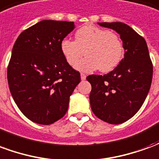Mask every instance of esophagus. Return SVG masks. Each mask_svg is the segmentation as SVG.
<instances>
[{
	"label": "esophagus",
	"instance_id": "esophagus-1",
	"mask_svg": "<svg viewBox=\"0 0 159 159\" xmlns=\"http://www.w3.org/2000/svg\"><path fill=\"white\" fill-rule=\"evenodd\" d=\"M81 79L82 80L86 79V75H85V74H83V73H81Z\"/></svg>",
	"mask_w": 159,
	"mask_h": 159
}]
</instances>
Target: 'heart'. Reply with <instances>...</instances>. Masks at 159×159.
Listing matches in <instances>:
<instances>
[{
	"mask_svg": "<svg viewBox=\"0 0 159 159\" xmlns=\"http://www.w3.org/2000/svg\"><path fill=\"white\" fill-rule=\"evenodd\" d=\"M85 59H79L84 54ZM60 51L70 66L83 72H92L100 69L109 72L115 69L123 54V42L116 33L93 25L83 26L75 33V41L68 38L60 42Z\"/></svg>",
	"mask_w": 159,
	"mask_h": 159,
	"instance_id": "obj_1",
	"label": "heart"
}]
</instances>
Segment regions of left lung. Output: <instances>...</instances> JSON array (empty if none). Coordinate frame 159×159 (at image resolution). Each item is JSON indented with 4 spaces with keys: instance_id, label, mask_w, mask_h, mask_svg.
<instances>
[{
    "instance_id": "obj_1",
    "label": "left lung",
    "mask_w": 159,
    "mask_h": 159,
    "mask_svg": "<svg viewBox=\"0 0 159 159\" xmlns=\"http://www.w3.org/2000/svg\"><path fill=\"white\" fill-rule=\"evenodd\" d=\"M98 25L119 35L124 57L112 71L87 77L92 86L90 106L100 119L120 124L130 119L143 105L152 84V64L147 42L130 26L121 22Z\"/></svg>"
}]
</instances>
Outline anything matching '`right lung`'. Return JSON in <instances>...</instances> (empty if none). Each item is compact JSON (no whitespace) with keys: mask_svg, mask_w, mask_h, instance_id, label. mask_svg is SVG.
Listing matches in <instances>:
<instances>
[{"mask_svg":"<svg viewBox=\"0 0 159 159\" xmlns=\"http://www.w3.org/2000/svg\"><path fill=\"white\" fill-rule=\"evenodd\" d=\"M74 22L42 20L16 40L7 68L9 89L28 119L43 125L65 116L70 96L81 81L60 51Z\"/></svg>","mask_w":159,"mask_h":159,"instance_id":"add662e5","label":"right lung"}]
</instances>
